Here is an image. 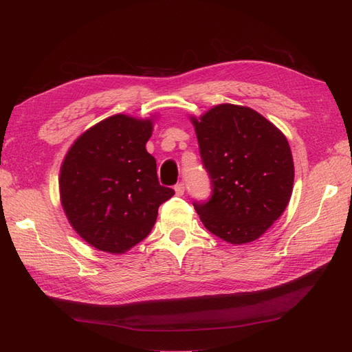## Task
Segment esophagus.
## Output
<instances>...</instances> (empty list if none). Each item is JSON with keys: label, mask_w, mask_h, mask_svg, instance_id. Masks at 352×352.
I'll return each mask as SVG.
<instances>
[{"label": "esophagus", "mask_w": 352, "mask_h": 352, "mask_svg": "<svg viewBox=\"0 0 352 352\" xmlns=\"http://www.w3.org/2000/svg\"><path fill=\"white\" fill-rule=\"evenodd\" d=\"M175 190H176V195L177 197H182L185 194V184L184 182H179L175 185Z\"/></svg>", "instance_id": "1"}]
</instances>
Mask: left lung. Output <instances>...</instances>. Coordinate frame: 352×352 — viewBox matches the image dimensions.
<instances>
[{
	"label": "left lung",
	"instance_id": "left-lung-1",
	"mask_svg": "<svg viewBox=\"0 0 352 352\" xmlns=\"http://www.w3.org/2000/svg\"><path fill=\"white\" fill-rule=\"evenodd\" d=\"M211 195L194 201L204 226L229 243L260 238L289 202L294 162L285 135L248 107L220 104L192 119Z\"/></svg>",
	"mask_w": 352,
	"mask_h": 352
}]
</instances>
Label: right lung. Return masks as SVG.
<instances>
[{
    "mask_svg": "<svg viewBox=\"0 0 352 352\" xmlns=\"http://www.w3.org/2000/svg\"><path fill=\"white\" fill-rule=\"evenodd\" d=\"M153 123L116 114L85 132L60 173L61 204L73 229L92 247L122 254L151 232L158 207L175 195L157 177L145 144Z\"/></svg>",
    "mask_w": 352,
    "mask_h": 352,
    "instance_id": "1",
    "label": "right lung"
}]
</instances>
